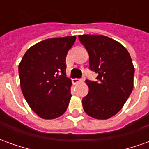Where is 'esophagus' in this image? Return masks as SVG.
Masks as SVG:
<instances>
[{"instance_id": "1", "label": "esophagus", "mask_w": 149, "mask_h": 149, "mask_svg": "<svg viewBox=\"0 0 149 149\" xmlns=\"http://www.w3.org/2000/svg\"><path fill=\"white\" fill-rule=\"evenodd\" d=\"M81 82H83V80L82 79H78V78H75V79H72V83L74 84H77L78 83H81Z\"/></svg>"}]
</instances>
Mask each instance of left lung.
Instances as JSON below:
<instances>
[{"label": "left lung", "mask_w": 149, "mask_h": 149, "mask_svg": "<svg viewBox=\"0 0 149 149\" xmlns=\"http://www.w3.org/2000/svg\"><path fill=\"white\" fill-rule=\"evenodd\" d=\"M89 55V68L97 81H85L88 93L82 100L84 112L106 120L121 109L133 88L134 66L128 50L120 43L103 35H80Z\"/></svg>", "instance_id": "1"}]
</instances>
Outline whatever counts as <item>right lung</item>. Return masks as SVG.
Returning a JSON list of instances; mask_svg holds the SVG:
<instances>
[{"mask_svg":"<svg viewBox=\"0 0 149 149\" xmlns=\"http://www.w3.org/2000/svg\"><path fill=\"white\" fill-rule=\"evenodd\" d=\"M75 40V36L42 40L28 49L19 64L22 93L40 118H57L67 110L72 81L66 77L65 59Z\"/></svg>","mask_w":149,"mask_h":149,"instance_id":"add662e5","label":"right lung"}]
</instances>
